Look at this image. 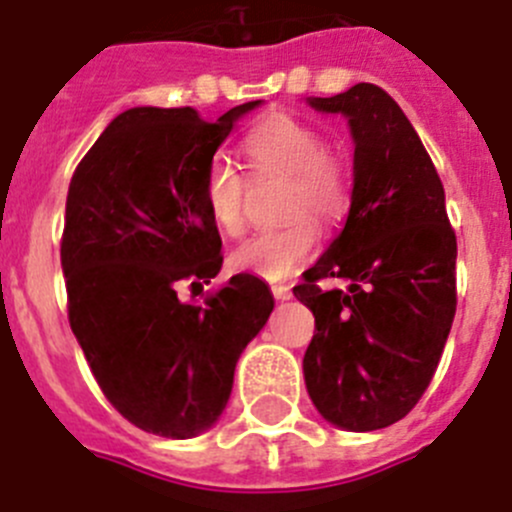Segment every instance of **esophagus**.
<instances>
[{
  "label": "esophagus",
  "instance_id": "obj_1",
  "mask_svg": "<svg viewBox=\"0 0 512 512\" xmlns=\"http://www.w3.org/2000/svg\"><path fill=\"white\" fill-rule=\"evenodd\" d=\"M270 291H273V296H276V299H291V289L289 286H283V283H273V286H270Z\"/></svg>",
  "mask_w": 512,
  "mask_h": 512
}]
</instances>
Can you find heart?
<instances>
[{
    "instance_id": "1",
    "label": "heart",
    "mask_w": 512,
    "mask_h": 512,
    "mask_svg": "<svg viewBox=\"0 0 512 512\" xmlns=\"http://www.w3.org/2000/svg\"><path fill=\"white\" fill-rule=\"evenodd\" d=\"M242 153L257 176H286L281 216L289 223L255 234L234 249L231 265L242 273L278 281L307 263L317 247V226H333L349 205L351 174L343 153L322 143L315 124L291 114H270L244 135ZM203 203L226 236L247 221V182L229 158L216 156L203 176Z\"/></svg>"
}]
</instances>
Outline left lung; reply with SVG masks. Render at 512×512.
Returning <instances> with one entry per match:
<instances>
[{
	"label": "left lung",
	"mask_w": 512,
	"mask_h": 512,
	"mask_svg": "<svg viewBox=\"0 0 512 512\" xmlns=\"http://www.w3.org/2000/svg\"><path fill=\"white\" fill-rule=\"evenodd\" d=\"M309 103L349 117L354 192L343 231L294 286L315 315L304 382L328 422L369 432L403 419L435 377L458 302V244L435 163L385 90L359 83ZM328 277L347 289L325 292Z\"/></svg>",
	"instance_id": "left-lung-1"
}]
</instances>
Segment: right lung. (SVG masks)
I'll return each mask as SVG.
<instances>
[{
    "label": "right lung",
    "instance_id": "right-lung-1",
    "mask_svg": "<svg viewBox=\"0 0 512 512\" xmlns=\"http://www.w3.org/2000/svg\"><path fill=\"white\" fill-rule=\"evenodd\" d=\"M257 103L216 122L190 106L124 111L72 174L62 231L70 328L111 406L153 435L184 440L216 422L236 359L273 312L270 289L249 273L203 294L223 263L203 176ZM184 282L203 303L178 299Z\"/></svg>",
    "mask_w": 512,
    "mask_h": 512
}]
</instances>
